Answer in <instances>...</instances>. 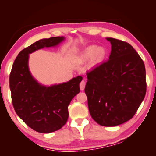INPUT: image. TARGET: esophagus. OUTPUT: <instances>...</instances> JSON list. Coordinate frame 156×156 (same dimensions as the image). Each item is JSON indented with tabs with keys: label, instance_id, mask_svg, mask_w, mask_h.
<instances>
[{
	"label": "esophagus",
	"instance_id": "1",
	"mask_svg": "<svg viewBox=\"0 0 156 156\" xmlns=\"http://www.w3.org/2000/svg\"><path fill=\"white\" fill-rule=\"evenodd\" d=\"M85 85H86V83L84 80H82L81 83H80V88L81 90H84V87H85Z\"/></svg>",
	"mask_w": 156,
	"mask_h": 156
}]
</instances>
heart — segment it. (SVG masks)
Returning <instances> with one entry per match:
<instances>
[{"mask_svg": "<svg viewBox=\"0 0 156 156\" xmlns=\"http://www.w3.org/2000/svg\"><path fill=\"white\" fill-rule=\"evenodd\" d=\"M105 55V51L102 47L97 48L96 46L91 45L84 49L83 55H82V60H87L93 56L92 62L94 64L101 62L103 60Z\"/></svg>", "mask_w": 156, "mask_h": 156, "instance_id": "heart-1", "label": "heart"}]
</instances>
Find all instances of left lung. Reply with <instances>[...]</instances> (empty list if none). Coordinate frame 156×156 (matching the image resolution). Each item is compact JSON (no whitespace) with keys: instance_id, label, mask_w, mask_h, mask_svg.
I'll return each instance as SVG.
<instances>
[{"instance_id":"obj_1","label":"left lung","mask_w":156,"mask_h":156,"mask_svg":"<svg viewBox=\"0 0 156 156\" xmlns=\"http://www.w3.org/2000/svg\"><path fill=\"white\" fill-rule=\"evenodd\" d=\"M109 59L87 72L84 92L92 118L105 126L121 125L133 117L147 91L142 59L126 42L107 38Z\"/></svg>"}]
</instances>
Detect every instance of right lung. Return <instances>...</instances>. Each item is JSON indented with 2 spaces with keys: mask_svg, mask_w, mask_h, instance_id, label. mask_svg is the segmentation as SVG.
<instances>
[{
  "mask_svg": "<svg viewBox=\"0 0 156 156\" xmlns=\"http://www.w3.org/2000/svg\"><path fill=\"white\" fill-rule=\"evenodd\" d=\"M64 37H51L36 41L21 51L16 58L9 75L12 102L17 115L31 129L48 133L59 130L67 122L68 106L80 92L82 76L51 87L41 85L34 80L28 68L29 54L56 46Z\"/></svg>",
  "mask_w": 156,
  "mask_h": 156,
  "instance_id": "add662e5",
  "label": "right lung"
}]
</instances>
